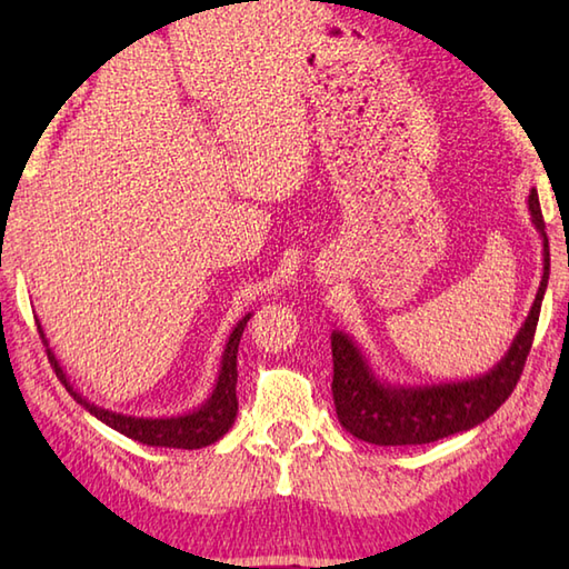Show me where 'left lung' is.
Instances as JSON below:
<instances>
[{
  "label": "left lung",
  "instance_id": "left-lung-1",
  "mask_svg": "<svg viewBox=\"0 0 569 569\" xmlns=\"http://www.w3.org/2000/svg\"><path fill=\"white\" fill-rule=\"evenodd\" d=\"M533 227L542 239V278L526 322L509 352L487 373L465 381L403 386L379 379L367 355L342 330L332 332V398L342 428L371 445H428L477 428L511 396L538 328L542 296L550 278V247L536 188L528 196Z\"/></svg>",
  "mask_w": 569,
  "mask_h": 569
}]
</instances>
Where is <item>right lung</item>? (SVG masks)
Here are the masks:
<instances>
[{
  "mask_svg": "<svg viewBox=\"0 0 569 569\" xmlns=\"http://www.w3.org/2000/svg\"><path fill=\"white\" fill-rule=\"evenodd\" d=\"M249 318H251V312H247V316L234 325V330L229 332V340H227L224 352H222L220 377H217L214 389L208 396V401L198 406L196 410H188V413H183V416H168V418L124 416V413H114V410H107L102 406L90 403L88 398L78 393V389H72V383L66 377L63 367L58 365L53 349L48 347L41 322L36 320V325H39V335L46 345L48 361H51L56 377L60 379V383L66 386V391L76 398V401L84 410H88L90 416H94L98 420H102L104 426H110L117 432H122V435H127V438L143 442V445L176 447V450H200V447H208V445L220 440L222 435L234 426V418H237V349H239L241 332H244Z\"/></svg>",
  "mask_w": 569,
  "mask_h": 569,
  "instance_id": "1",
  "label": "right lung"
}]
</instances>
